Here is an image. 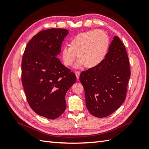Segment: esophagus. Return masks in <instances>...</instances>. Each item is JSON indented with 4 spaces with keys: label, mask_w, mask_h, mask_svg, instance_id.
Segmentation results:
<instances>
[{
    "label": "esophagus",
    "mask_w": 149,
    "mask_h": 149,
    "mask_svg": "<svg viewBox=\"0 0 149 149\" xmlns=\"http://www.w3.org/2000/svg\"><path fill=\"white\" fill-rule=\"evenodd\" d=\"M75 74H76V78H77V79H79V75H80V72L79 71H76L75 72Z\"/></svg>",
    "instance_id": "1"
}]
</instances>
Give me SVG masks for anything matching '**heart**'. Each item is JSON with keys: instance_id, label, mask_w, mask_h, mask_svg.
Segmentation results:
<instances>
[{"instance_id": "1", "label": "heart", "mask_w": 149, "mask_h": 149, "mask_svg": "<svg viewBox=\"0 0 149 149\" xmlns=\"http://www.w3.org/2000/svg\"><path fill=\"white\" fill-rule=\"evenodd\" d=\"M109 43V36L102 30H91L80 33L71 39L70 46L63 48V61L66 66H70L78 55L79 60L75 64V68L85 66L87 68H94L105 59Z\"/></svg>"}]
</instances>
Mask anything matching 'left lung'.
<instances>
[{"label":"left lung","mask_w":149,"mask_h":149,"mask_svg":"<svg viewBox=\"0 0 149 149\" xmlns=\"http://www.w3.org/2000/svg\"><path fill=\"white\" fill-rule=\"evenodd\" d=\"M129 66L124 45L114 36L101 63L81 73L86 106L93 116L105 118L123 104L130 76Z\"/></svg>","instance_id":"obj_1"}]
</instances>
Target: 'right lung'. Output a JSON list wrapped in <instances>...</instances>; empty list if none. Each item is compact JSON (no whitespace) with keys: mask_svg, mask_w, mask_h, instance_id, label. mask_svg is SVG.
<instances>
[{"mask_svg":"<svg viewBox=\"0 0 149 149\" xmlns=\"http://www.w3.org/2000/svg\"><path fill=\"white\" fill-rule=\"evenodd\" d=\"M68 30L49 29L33 36L22 61V81L27 101L37 114L56 119L66 107V93L76 80L57 56Z\"/></svg>","mask_w":149,"mask_h":149,"instance_id":"right-lung-1","label":"right lung"}]
</instances>
